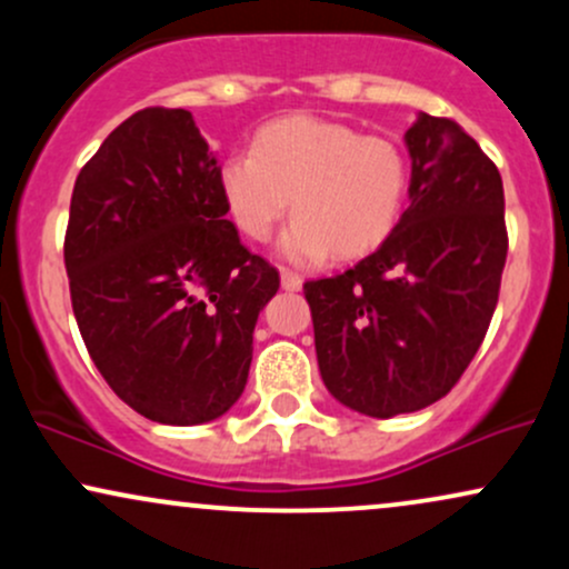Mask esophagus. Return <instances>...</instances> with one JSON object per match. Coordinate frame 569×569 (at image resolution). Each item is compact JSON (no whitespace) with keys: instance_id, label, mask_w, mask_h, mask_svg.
<instances>
[{"instance_id":"1","label":"esophagus","mask_w":569,"mask_h":569,"mask_svg":"<svg viewBox=\"0 0 569 569\" xmlns=\"http://www.w3.org/2000/svg\"><path fill=\"white\" fill-rule=\"evenodd\" d=\"M280 289H283V291H299V289H302V278H299L297 272L283 270V272H280Z\"/></svg>"}]
</instances>
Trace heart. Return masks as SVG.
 <instances>
[{
	"label": "heart",
	"mask_w": 569,
	"mask_h": 569,
	"mask_svg": "<svg viewBox=\"0 0 569 569\" xmlns=\"http://www.w3.org/2000/svg\"><path fill=\"white\" fill-rule=\"evenodd\" d=\"M407 181L393 141L312 114L264 126L251 152L230 154L219 171L221 198L246 238H270L291 206L297 219L280 253L299 264L375 251L398 224Z\"/></svg>",
	"instance_id": "b5f03b06"
}]
</instances>
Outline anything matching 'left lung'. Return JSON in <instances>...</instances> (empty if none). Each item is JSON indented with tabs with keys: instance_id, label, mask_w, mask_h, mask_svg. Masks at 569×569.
Wrapping results in <instances>:
<instances>
[{
	"instance_id": "obj_1",
	"label": "left lung",
	"mask_w": 569,
	"mask_h": 569,
	"mask_svg": "<svg viewBox=\"0 0 569 569\" xmlns=\"http://www.w3.org/2000/svg\"><path fill=\"white\" fill-rule=\"evenodd\" d=\"M403 143L409 208L393 232L352 270L305 283L326 390L377 420L455 388L492 321L508 253L502 179L479 143L426 112Z\"/></svg>"
}]
</instances>
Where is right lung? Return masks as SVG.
<instances>
[{
  "instance_id": "right-lung-1",
  "label": "right lung",
  "mask_w": 569,
  "mask_h": 569,
  "mask_svg": "<svg viewBox=\"0 0 569 569\" xmlns=\"http://www.w3.org/2000/svg\"><path fill=\"white\" fill-rule=\"evenodd\" d=\"M187 109H143L74 181L63 259L96 369L130 409L202 426L243 396L278 270L240 243Z\"/></svg>"
}]
</instances>
